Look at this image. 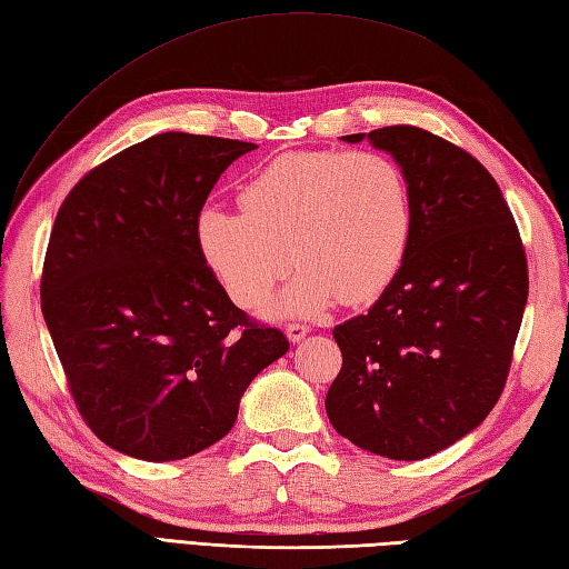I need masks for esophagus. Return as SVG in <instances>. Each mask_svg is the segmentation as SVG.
Here are the masks:
<instances>
[{
  "mask_svg": "<svg viewBox=\"0 0 569 569\" xmlns=\"http://www.w3.org/2000/svg\"><path fill=\"white\" fill-rule=\"evenodd\" d=\"M309 326H303V323H289L287 326V338H289V342H301L303 338L309 336Z\"/></svg>",
  "mask_w": 569,
  "mask_h": 569,
  "instance_id": "34e87169",
  "label": "esophagus"
}]
</instances>
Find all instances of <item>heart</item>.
I'll return each instance as SVG.
<instances>
[{"label":"heart","instance_id":"1","mask_svg":"<svg viewBox=\"0 0 569 569\" xmlns=\"http://www.w3.org/2000/svg\"><path fill=\"white\" fill-rule=\"evenodd\" d=\"M241 210L204 204L198 248L241 309L282 280L274 316H318L338 299L362 303L393 282L412 214L403 171L379 151H297L270 161L241 188ZM290 253L287 254L286 251Z\"/></svg>","mask_w":569,"mask_h":569}]
</instances>
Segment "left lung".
Wrapping results in <instances>:
<instances>
[{"instance_id":"1","label":"left lung","mask_w":569,"mask_h":569,"mask_svg":"<svg viewBox=\"0 0 569 569\" xmlns=\"http://www.w3.org/2000/svg\"><path fill=\"white\" fill-rule=\"evenodd\" d=\"M340 140L393 157L412 229L379 301L332 330L342 369L326 412L355 447L420 461L473 432L500 398L529 299L526 253L500 186L461 147L410 124Z\"/></svg>"}]
</instances>
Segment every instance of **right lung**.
Listing matches in <instances>:
<instances>
[{"instance_id": "1", "label": "right lung", "mask_w": 569, "mask_h": 569, "mask_svg": "<svg viewBox=\"0 0 569 569\" xmlns=\"http://www.w3.org/2000/svg\"><path fill=\"white\" fill-rule=\"evenodd\" d=\"M256 144L163 132L96 166L50 233L40 301L79 412L103 445L178 461L229 435L289 342L229 299L196 219Z\"/></svg>"}]
</instances>
